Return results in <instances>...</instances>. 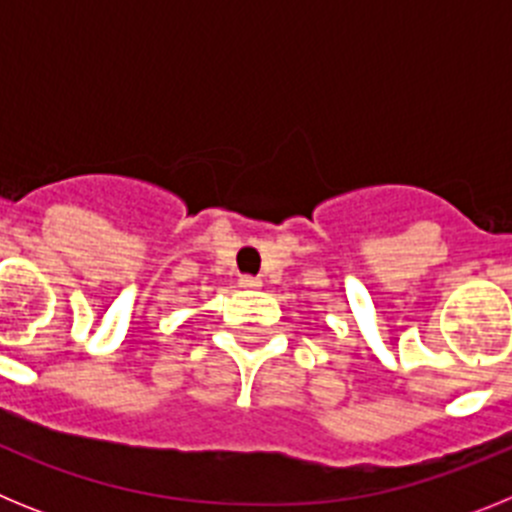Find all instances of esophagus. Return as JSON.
Masks as SVG:
<instances>
[{
    "mask_svg": "<svg viewBox=\"0 0 512 512\" xmlns=\"http://www.w3.org/2000/svg\"><path fill=\"white\" fill-rule=\"evenodd\" d=\"M238 284H241L243 289H259L261 287V279L259 277H251V274H243L241 282H238Z\"/></svg>",
    "mask_w": 512,
    "mask_h": 512,
    "instance_id": "obj_1",
    "label": "esophagus"
}]
</instances>
